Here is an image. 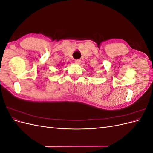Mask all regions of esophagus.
<instances>
[{"instance_id": "obj_1", "label": "esophagus", "mask_w": 153, "mask_h": 153, "mask_svg": "<svg viewBox=\"0 0 153 153\" xmlns=\"http://www.w3.org/2000/svg\"><path fill=\"white\" fill-rule=\"evenodd\" d=\"M81 62H82V61L80 59H76L75 61V63L76 64H80L81 63Z\"/></svg>"}]
</instances>
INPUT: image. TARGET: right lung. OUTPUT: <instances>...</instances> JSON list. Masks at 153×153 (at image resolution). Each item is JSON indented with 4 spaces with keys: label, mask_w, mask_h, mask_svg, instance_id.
Masks as SVG:
<instances>
[{
    "label": "right lung",
    "mask_w": 153,
    "mask_h": 153,
    "mask_svg": "<svg viewBox=\"0 0 153 153\" xmlns=\"http://www.w3.org/2000/svg\"><path fill=\"white\" fill-rule=\"evenodd\" d=\"M63 65H64V64H61V66H63ZM60 66V65H58V66H57V67H59V66Z\"/></svg>",
    "instance_id": "right-lung-1"
}]
</instances>
